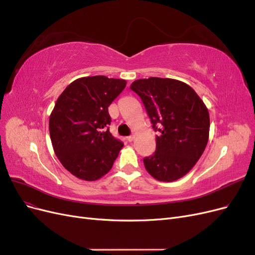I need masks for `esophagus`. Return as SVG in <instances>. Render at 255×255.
Returning a JSON list of instances; mask_svg holds the SVG:
<instances>
[{
    "label": "esophagus",
    "instance_id": "1",
    "mask_svg": "<svg viewBox=\"0 0 255 255\" xmlns=\"http://www.w3.org/2000/svg\"><path fill=\"white\" fill-rule=\"evenodd\" d=\"M127 139H128V141H129V142H132V141L134 140V136H133V135H130V136H128V137H127Z\"/></svg>",
    "mask_w": 255,
    "mask_h": 255
}]
</instances>
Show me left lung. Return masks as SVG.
Returning <instances> with one entry per match:
<instances>
[{"label": "left lung", "mask_w": 255, "mask_h": 255, "mask_svg": "<svg viewBox=\"0 0 255 255\" xmlns=\"http://www.w3.org/2000/svg\"><path fill=\"white\" fill-rule=\"evenodd\" d=\"M129 88L142 100L158 133L155 152L143 158L146 171L160 182L181 179L205 150L210 134L207 107L189 85L173 79H141Z\"/></svg>", "instance_id": "left-lung-1"}]
</instances>
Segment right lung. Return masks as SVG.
<instances>
[{
    "mask_svg": "<svg viewBox=\"0 0 255 255\" xmlns=\"http://www.w3.org/2000/svg\"><path fill=\"white\" fill-rule=\"evenodd\" d=\"M126 86L125 80L86 76L58 97L49 120L51 141L61 165L78 179H101L118 157L123 143L106 128L112 121L109 106Z\"/></svg>",
    "mask_w": 255,
    "mask_h": 255,
    "instance_id": "1",
    "label": "right lung"
}]
</instances>
